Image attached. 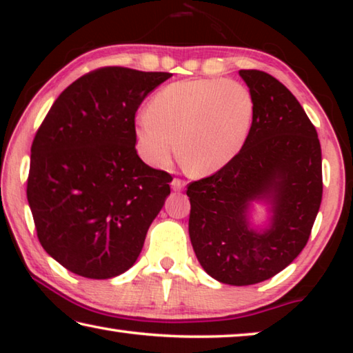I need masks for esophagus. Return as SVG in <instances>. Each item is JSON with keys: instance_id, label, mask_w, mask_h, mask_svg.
Segmentation results:
<instances>
[{"instance_id": "34e87169", "label": "esophagus", "mask_w": 353, "mask_h": 353, "mask_svg": "<svg viewBox=\"0 0 353 353\" xmlns=\"http://www.w3.org/2000/svg\"><path fill=\"white\" fill-rule=\"evenodd\" d=\"M171 188L174 190V191H182L185 188V182L181 181V179H172Z\"/></svg>"}]
</instances>
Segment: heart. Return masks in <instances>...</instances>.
I'll list each match as a JSON object with an SVG mask.
<instances>
[{
  "mask_svg": "<svg viewBox=\"0 0 353 353\" xmlns=\"http://www.w3.org/2000/svg\"><path fill=\"white\" fill-rule=\"evenodd\" d=\"M252 119V94L241 83L224 79L174 82L152 98L151 112L137 115V151L148 165L163 166L177 145L190 174L210 176L241 152Z\"/></svg>",
  "mask_w": 353,
  "mask_h": 353,
  "instance_id": "obj_1",
  "label": "heart"
}]
</instances>
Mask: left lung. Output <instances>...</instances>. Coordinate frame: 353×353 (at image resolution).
Listing matches in <instances>:
<instances>
[{"label": "left lung", "instance_id": "obj_1", "mask_svg": "<svg viewBox=\"0 0 353 353\" xmlns=\"http://www.w3.org/2000/svg\"><path fill=\"white\" fill-rule=\"evenodd\" d=\"M254 99L241 152L213 176L191 182L190 240L201 266L221 283H260L302 252L322 199L321 143L305 110L276 77L240 70ZM268 205L265 228L250 221Z\"/></svg>", "mask_w": 353, "mask_h": 353}]
</instances>
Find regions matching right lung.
Wrapping results in <instances>:
<instances>
[{"instance_id":"obj_1","label":"right lung","mask_w":353,"mask_h":353,"mask_svg":"<svg viewBox=\"0 0 353 353\" xmlns=\"http://www.w3.org/2000/svg\"><path fill=\"white\" fill-rule=\"evenodd\" d=\"M171 73L105 67L59 94L31 146L28 202L39 241L68 271L112 279L139 259L171 193L135 149V112Z\"/></svg>"}]
</instances>
